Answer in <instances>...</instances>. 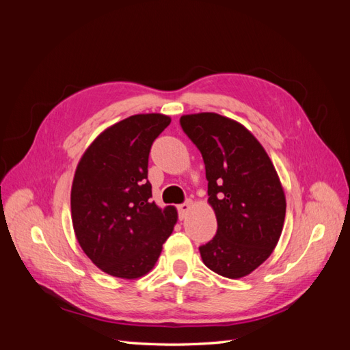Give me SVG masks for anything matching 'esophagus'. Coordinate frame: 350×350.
<instances>
[{
    "instance_id": "34e87169",
    "label": "esophagus",
    "mask_w": 350,
    "mask_h": 350,
    "mask_svg": "<svg viewBox=\"0 0 350 350\" xmlns=\"http://www.w3.org/2000/svg\"><path fill=\"white\" fill-rule=\"evenodd\" d=\"M191 206H193L191 200H187L185 203L178 204V215H179V219H184V217L187 216V213L189 211V208H191Z\"/></svg>"
}]
</instances>
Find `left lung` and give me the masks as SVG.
<instances>
[{"label": "left lung", "instance_id": "1", "mask_svg": "<svg viewBox=\"0 0 350 350\" xmlns=\"http://www.w3.org/2000/svg\"><path fill=\"white\" fill-rule=\"evenodd\" d=\"M206 165L217 232L200 254L206 266L239 279L266 261L280 238L286 198L269 154L242 124L215 112L181 116Z\"/></svg>", "mask_w": 350, "mask_h": 350}]
</instances>
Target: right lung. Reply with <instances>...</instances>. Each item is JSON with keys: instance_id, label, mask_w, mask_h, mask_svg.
<instances>
[{"instance_id": "add662e5", "label": "right lung", "mask_w": 350, "mask_h": 350, "mask_svg": "<svg viewBox=\"0 0 350 350\" xmlns=\"http://www.w3.org/2000/svg\"><path fill=\"white\" fill-rule=\"evenodd\" d=\"M171 118L129 116L99 134L81 156L71 187V220L84 254L121 279L149 273L176 224V208L152 201L147 165Z\"/></svg>"}]
</instances>
